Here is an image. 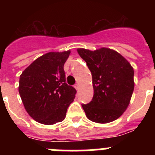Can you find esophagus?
<instances>
[{
    "instance_id": "obj_1",
    "label": "esophagus",
    "mask_w": 155,
    "mask_h": 155,
    "mask_svg": "<svg viewBox=\"0 0 155 155\" xmlns=\"http://www.w3.org/2000/svg\"><path fill=\"white\" fill-rule=\"evenodd\" d=\"M74 87H75V89H76V90H78L79 89V84H76L74 85Z\"/></svg>"
}]
</instances>
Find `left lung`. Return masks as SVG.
Instances as JSON below:
<instances>
[{
	"label": "left lung",
	"instance_id": "8db88e82",
	"mask_svg": "<svg viewBox=\"0 0 155 155\" xmlns=\"http://www.w3.org/2000/svg\"><path fill=\"white\" fill-rule=\"evenodd\" d=\"M78 53L92 75V100L81 105L86 116L98 124L117 120L130 102L134 89V68L121 54L109 48L94 51L79 48Z\"/></svg>",
	"mask_w": 155,
	"mask_h": 155
}]
</instances>
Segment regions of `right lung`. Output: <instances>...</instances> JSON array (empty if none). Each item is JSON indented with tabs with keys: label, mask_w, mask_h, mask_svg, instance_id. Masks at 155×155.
<instances>
[{
	"label": "right lung",
	"mask_w": 155,
	"mask_h": 155,
	"mask_svg": "<svg viewBox=\"0 0 155 155\" xmlns=\"http://www.w3.org/2000/svg\"><path fill=\"white\" fill-rule=\"evenodd\" d=\"M71 50L50 52L31 63L19 78L18 91L31 118L45 125L65 119L77 91L66 83L64 65Z\"/></svg>",
	"instance_id": "add662e5"
}]
</instances>
